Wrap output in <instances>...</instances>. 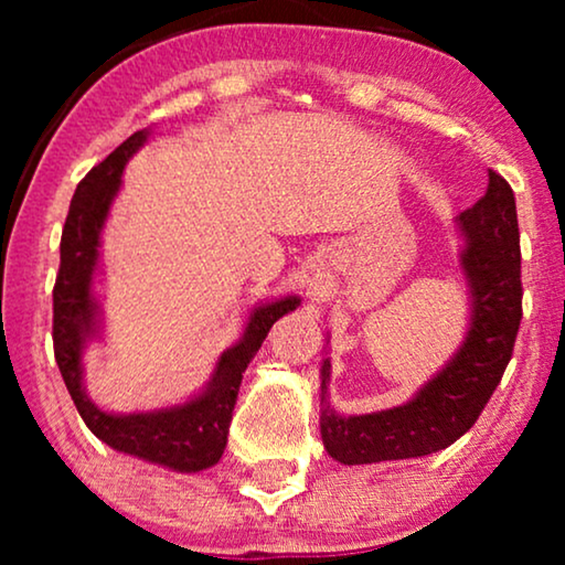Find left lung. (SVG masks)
<instances>
[{
  "label": "left lung",
  "mask_w": 565,
  "mask_h": 565,
  "mask_svg": "<svg viewBox=\"0 0 565 565\" xmlns=\"http://www.w3.org/2000/svg\"><path fill=\"white\" fill-rule=\"evenodd\" d=\"M455 231L462 238L458 262L468 288V329L452 358L412 398L373 414H339L329 404L331 362H321V439L344 466L422 458L450 447L473 427L512 360L522 321V257L514 192L504 177L489 169L486 195L455 218Z\"/></svg>",
  "instance_id": "obj_1"
}]
</instances>
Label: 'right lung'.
I'll list each match as a JSON object with an SVG mask.
<instances>
[{"label":"right lung","instance_id":"right-lung-1","mask_svg":"<svg viewBox=\"0 0 565 565\" xmlns=\"http://www.w3.org/2000/svg\"><path fill=\"white\" fill-rule=\"evenodd\" d=\"M149 136L151 128L136 130L76 184L61 234V267L53 288V352L76 412L92 435L138 460L177 473H200L215 466L226 450L228 424L246 365L259 352L273 323L296 311L300 298L282 296L254 306L238 342L221 352L211 381L182 404L115 414L87 396L82 358L84 350L103 337V303L95 290L97 277L103 275V228L120 192L122 169L141 146L149 143Z\"/></svg>","mask_w":565,"mask_h":565}]
</instances>
